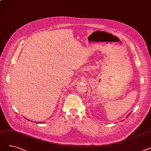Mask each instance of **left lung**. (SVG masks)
<instances>
[{
  "label": "left lung",
  "mask_w": 151,
  "mask_h": 151,
  "mask_svg": "<svg viewBox=\"0 0 151 151\" xmlns=\"http://www.w3.org/2000/svg\"><path fill=\"white\" fill-rule=\"evenodd\" d=\"M130 114H131V113H129V114L127 116V117H128V116H129Z\"/></svg>",
  "instance_id": "obj_1"
}]
</instances>
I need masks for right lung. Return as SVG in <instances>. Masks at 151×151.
<instances>
[{"mask_svg":"<svg viewBox=\"0 0 151 151\" xmlns=\"http://www.w3.org/2000/svg\"><path fill=\"white\" fill-rule=\"evenodd\" d=\"M27 120H28V119H27ZM44 122H36V123H37V124H38V123H40V124H42V123H44Z\"/></svg>","mask_w":151,"mask_h":151,"instance_id":"add662e5","label":"right lung"}]
</instances>
